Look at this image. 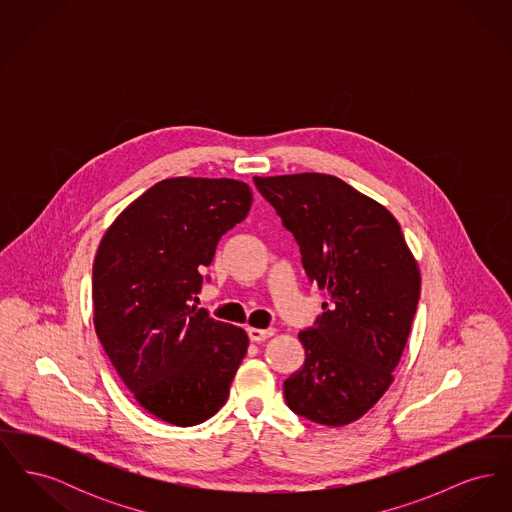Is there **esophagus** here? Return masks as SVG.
<instances>
[{
  "mask_svg": "<svg viewBox=\"0 0 512 512\" xmlns=\"http://www.w3.org/2000/svg\"><path fill=\"white\" fill-rule=\"evenodd\" d=\"M247 334H249V340L251 341H265L274 336V328H267V330H263V328H249Z\"/></svg>",
  "mask_w": 512,
  "mask_h": 512,
  "instance_id": "1",
  "label": "esophagus"
}]
</instances>
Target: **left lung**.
<instances>
[{
	"label": "left lung",
	"mask_w": 512,
	"mask_h": 512,
	"mask_svg": "<svg viewBox=\"0 0 512 512\" xmlns=\"http://www.w3.org/2000/svg\"><path fill=\"white\" fill-rule=\"evenodd\" d=\"M253 180L301 247L307 276L328 293L317 326L299 332L305 365L284 382L286 403L317 424H351L393 382L418 305V263L390 211L338 176Z\"/></svg>",
	"instance_id": "8db88e82"
}]
</instances>
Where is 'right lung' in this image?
<instances>
[{"instance_id":"1","label":"right lung","mask_w":512,"mask_h":512,"mask_svg":"<svg viewBox=\"0 0 512 512\" xmlns=\"http://www.w3.org/2000/svg\"><path fill=\"white\" fill-rule=\"evenodd\" d=\"M234 178L176 176L134 199L99 242L94 328L134 399L155 418L195 426L219 413L247 353L244 328L192 305L220 238L247 217Z\"/></svg>"}]
</instances>
